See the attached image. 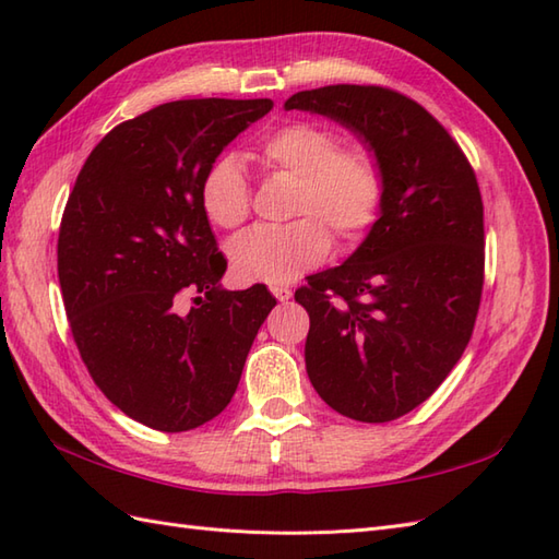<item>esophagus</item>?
Segmentation results:
<instances>
[{
  "label": "esophagus",
  "instance_id": "esophagus-1",
  "mask_svg": "<svg viewBox=\"0 0 559 559\" xmlns=\"http://www.w3.org/2000/svg\"><path fill=\"white\" fill-rule=\"evenodd\" d=\"M271 293L278 302H288L293 298V290L288 286H271Z\"/></svg>",
  "mask_w": 559,
  "mask_h": 559
}]
</instances>
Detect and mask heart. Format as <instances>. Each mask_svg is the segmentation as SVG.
<instances>
[{
    "mask_svg": "<svg viewBox=\"0 0 559 559\" xmlns=\"http://www.w3.org/2000/svg\"><path fill=\"white\" fill-rule=\"evenodd\" d=\"M266 168L298 177L293 213L302 216L286 228H252L233 240V273L245 283H288L322 264L331 233L350 242L377 221L384 197L382 170L362 146H341L324 124L288 122L259 141ZM199 204L209 223L240 228L249 216V182L233 153L213 158L199 185Z\"/></svg>",
    "mask_w": 559,
    "mask_h": 559,
    "instance_id": "b5f03b06",
    "label": "heart"
}]
</instances>
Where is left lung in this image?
Instances as JSON below:
<instances>
[{
  "instance_id": "obj_1",
  "label": "left lung",
  "mask_w": 559,
  "mask_h": 559,
  "mask_svg": "<svg viewBox=\"0 0 559 559\" xmlns=\"http://www.w3.org/2000/svg\"><path fill=\"white\" fill-rule=\"evenodd\" d=\"M286 110L324 115L382 170L379 218L341 266L295 290L310 314L305 365L331 408L360 423L406 415L466 350L485 269L476 173L423 105L382 86L300 91Z\"/></svg>"
}]
</instances>
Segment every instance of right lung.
Here are the masks:
<instances>
[{
  "mask_svg": "<svg viewBox=\"0 0 559 559\" xmlns=\"http://www.w3.org/2000/svg\"><path fill=\"white\" fill-rule=\"evenodd\" d=\"M271 108L158 105L105 134L69 194L57 273L71 334L103 394L153 430H194L228 406L276 305L261 283L221 288L228 261L199 204L209 163Z\"/></svg>",
  "mask_w": 559,
  "mask_h": 559,
  "instance_id": "obj_1",
  "label": "right lung"
}]
</instances>
